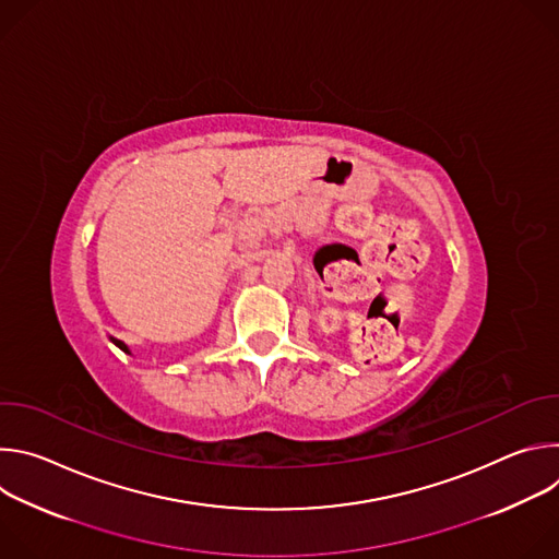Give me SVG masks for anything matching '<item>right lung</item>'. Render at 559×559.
I'll return each mask as SVG.
<instances>
[{
  "label": "right lung",
  "instance_id": "obj_1",
  "mask_svg": "<svg viewBox=\"0 0 559 559\" xmlns=\"http://www.w3.org/2000/svg\"><path fill=\"white\" fill-rule=\"evenodd\" d=\"M110 341H112V343H115V345H117V347H119V349H121V352H126V354H130V349H128V345H126V343H121V341H117V338H112V336H110Z\"/></svg>",
  "mask_w": 559,
  "mask_h": 559
}]
</instances>
